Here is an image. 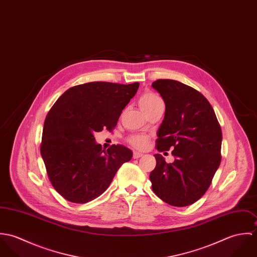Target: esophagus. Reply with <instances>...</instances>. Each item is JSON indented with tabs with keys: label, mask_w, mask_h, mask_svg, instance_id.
<instances>
[{
	"label": "esophagus",
	"mask_w": 257,
	"mask_h": 257,
	"mask_svg": "<svg viewBox=\"0 0 257 257\" xmlns=\"http://www.w3.org/2000/svg\"><path fill=\"white\" fill-rule=\"evenodd\" d=\"M142 156H144L143 153L138 152V151H135V152H134V158H135V159H138V158H140V157H142Z\"/></svg>",
	"instance_id": "obj_1"
}]
</instances>
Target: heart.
Returning a JSON list of instances; mask_svg holds the SVG:
<instances>
[{"instance_id": "heart-1", "label": "heart", "mask_w": 257, "mask_h": 257, "mask_svg": "<svg viewBox=\"0 0 257 257\" xmlns=\"http://www.w3.org/2000/svg\"><path fill=\"white\" fill-rule=\"evenodd\" d=\"M139 104H140V107L142 108V110L147 111L158 104H163V101L161 100V98L159 96H157L154 93H147L140 98ZM127 143L135 148L144 149L148 145V137L145 135H142V134L134 135L127 139Z\"/></svg>"}]
</instances>
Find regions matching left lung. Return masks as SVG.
<instances>
[{
	"mask_svg": "<svg viewBox=\"0 0 257 257\" xmlns=\"http://www.w3.org/2000/svg\"><path fill=\"white\" fill-rule=\"evenodd\" d=\"M165 103V115L157 132L158 151L173 149L174 162L156 153L149 179L165 203L185 207L209 189L220 166L221 130L209 101L194 88L170 79L152 83Z\"/></svg>",
	"mask_w": 257,
	"mask_h": 257,
	"instance_id": "1",
	"label": "left lung"
}]
</instances>
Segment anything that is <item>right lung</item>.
<instances>
[{"label":"right lung","instance_id":"right-lung-1","mask_svg":"<svg viewBox=\"0 0 257 257\" xmlns=\"http://www.w3.org/2000/svg\"><path fill=\"white\" fill-rule=\"evenodd\" d=\"M139 87V82L85 83L64 92L48 111L40 153L53 188L67 201L84 204L98 198L132 159V150L123 146L102 149L94 134L112 131Z\"/></svg>","mask_w":257,"mask_h":257}]
</instances>
